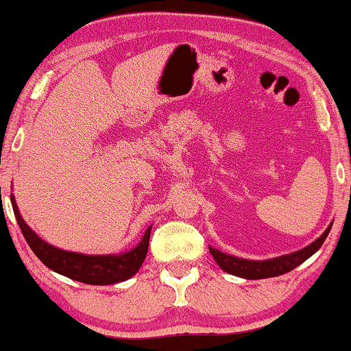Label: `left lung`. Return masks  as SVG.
<instances>
[{
    "label": "left lung",
    "instance_id": "left-lung-1",
    "mask_svg": "<svg viewBox=\"0 0 351 351\" xmlns=\"http://www.w3.org/2000/svg\"><path fill=\"white\" fill-rule=\"evenodd\" d=\"M332 223L326 228V231L319 236L317 241L312 242L311 245L304 247L302 250L288 253V255L271 258V260L264 261H253V260H243V258H236L232 255H226L217 248L209 247L213 260L217 261L223 271L232 276L248 278V280H258V278H269V277H277L282 274H287L293 271L294 267H298L299 264H302L307 258H311L319 247L323 245L324 239L328 237L329 231H331Z\"/></svg>",
    "mask_w": 351,
    "mask_h": 351
}]
</instances>
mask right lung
Instances as JSON below:
<instances>
[{
  "mask_svg": "<svg viewBox=\"0 0 351 351\" xmlns=\"http://www.w3.org/2000/svg\"><path fill=\"white\" fill-rule=\"evenodd\" d=\"M11 202L20 231H22L25 241L28 242L34 255L49 269L62 274L64 277L88 283V285H112V283L125 282L133 277L145 260L152 226L147 228L144 237L141 239V242L133 250L120 253V255H84V253L62 250V248L53 247L43 241L23 221L19 207L15 204L14 195H11Z\"/></svg>",
  "mask_w": 351,
  "mask_h": 351,
  "instance_id": "obj_1",
  "label": "right lung"
}]
</instances>
